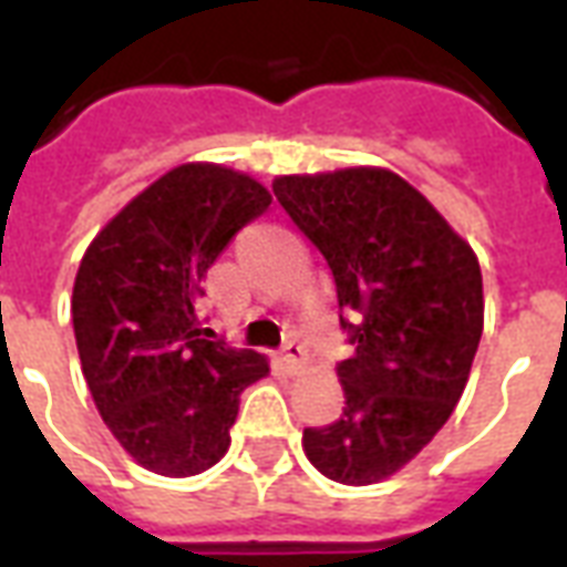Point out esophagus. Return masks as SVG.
<instances>
[{
    "mask_svg": "<svg viewBox=\"0 0 567 567\" xmlns=\"http://www.w3.org/2000/svg\"><path fill=\"white\" fill-rule=\"evenodd\" d=\"M282 359L285 364H288V371L300 373L302 368H306V362H309V350H306L300 341H288V344L282 347Z\"/></svg>",
    "mask_w": 567,
    "mask_h": 567,
    "instance_id": "1",
    "label": "esophagus"
}]
</instances>
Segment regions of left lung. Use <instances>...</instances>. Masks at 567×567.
Wrapping results in <instances>:
<instances>
[{
	"instance_id": "left-lung-1",
	"label": "left lung",
	"mask_w": 567,
	"mask_h": 567,
	"mask_svg": "<svg viewBox=\"0 0 567 567\" xmlns=\"http://www.w3.org/2000/svg\"><path fill=\"white\" fill-rule=\"evenodd\" d=\"M276 199L323 252L353 355L338 364L344 414L302 432L320 474L373 485L447 423L483 336V274L421 190L385 167L279 176Z\"/></svg>"
}]
</instances>
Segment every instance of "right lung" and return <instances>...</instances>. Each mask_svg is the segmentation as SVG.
<instances>
[{"instance_id": "obj_1", "label": "right lung", "mask_w": 567, "mask_h": 567, "mask_svg": "<svg viewBox=\"0 0 567 567\" xmlns=\"http://www.w3.org/2000/svg\"><path fill=\"white\" fill-rule=\"evenodd\" d=\"M270 199L247 173L179 164L111 217L79 265L82 373L111 435L153 474L217 465L244 388L270 373L265 355L229 347L196 315L208 267Z\"/></svg>"}]
</instances>
